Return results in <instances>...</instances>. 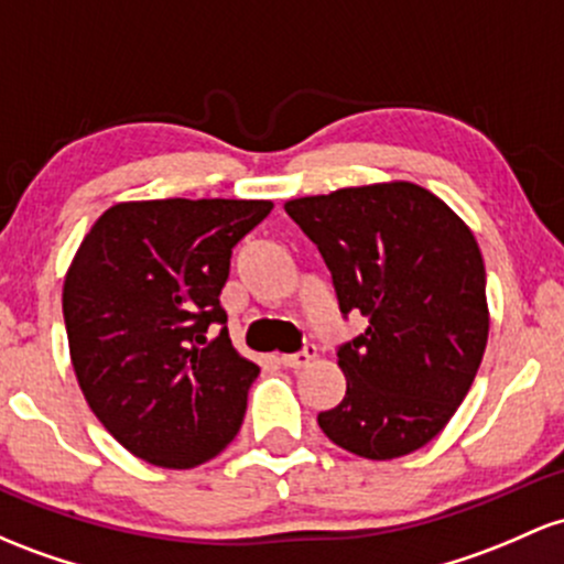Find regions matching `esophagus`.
<instances>
[{
	"label": "esophagus",
	"instance_id": "esophagus-1",
	"mask_svg": "<svg viewBox=\"0 0 564 564\" xmlns=\"http://www.w3.org/2000/svg\"><path fill=\"white\" fill-rule=\"evenodd\" d=\"M313 358H315V345L307 343L300 352H286V356H281L278 361H281L283 367H289V369H300V367H307Z\"/></svg>",
	"mask_w": 564,
	"mask_h": 564
}]
</instances>
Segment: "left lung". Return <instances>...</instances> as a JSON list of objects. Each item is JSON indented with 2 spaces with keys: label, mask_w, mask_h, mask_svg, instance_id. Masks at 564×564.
Segmentation results:
<instances>
[{
  "label": "left lung",
  "mask_w": 564,
  "mask_h": 564,
  "mask_svg": "<svg viewBox=\"0 0 564 564\" xmlns=\"http://www.w3.org/2000/svg\"><path fill=\"white\" fill-rule=\"evenodd\" d=\"M318 246L339 313L367 329L337 348L348 388L318 425L337 447L391 460L449 423L485 356V262L457 214L412 182L289 200Z\"/></svg>",
  "instance_id": "left-lung-1"
}]
</instances>
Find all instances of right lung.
Returning a JSON list of instances; mask_svg holds the SVG:
<instances>
[{"mask_svg":"<svg viewBox=\"0 0 564 564\" xmlns=\"http://www.w3.org/2000/svg\"><path fill=\"white\" fill-rule=\"evenodd\" d=\"M270 212L225 197L117 203L74 253V375L104 429L152 466L195 468L240 431L259 367L232 348L219 294L232 249Z\"/></svg>","mask_w":564,"mask_h":564,"instance_id":"1","label":"right lung"}]
</instances>
